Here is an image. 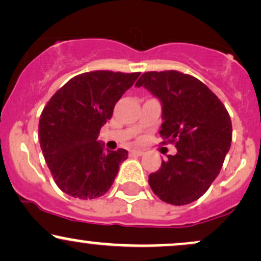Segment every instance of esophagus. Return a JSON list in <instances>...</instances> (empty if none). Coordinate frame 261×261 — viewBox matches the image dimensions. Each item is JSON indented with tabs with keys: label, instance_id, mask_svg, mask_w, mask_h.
Here are the masks:
<instances>
[{
	"label": "esophagus",
	"instance_id": "esophagus-1",
	"mask_svg": "<svg viewBox=\"0 0 261 261\" xmlns=\"http://www.w3.org/2000/svg\"><path fill=\"white\" fill-rule=\"evenodd\" d=\"M143 153H144L143 150H141V149H134V150H131L130 154L134 156H141V155H143Z\"/></svg>",
	"mask_w": 261,
	"mask_h": 261
}]
</instances>
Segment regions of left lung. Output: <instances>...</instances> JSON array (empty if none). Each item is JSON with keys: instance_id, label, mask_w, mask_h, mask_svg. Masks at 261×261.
Here are the masks:
<instances>
[{"instance_id": "1", "label": "left lung", "mask_w": 261, "mask_h": 261, "mask_svg": "<svg viewBox=\"0 0 261 261\" xmlns=\"http://www.w3.org/2000/svg\"><path fill=\"white\" fill-rule=\"evenodd\" d=\"M162 103L161 136L175 143L148 182L155 196L185 205L208 191L231 147V118L220 99L192 75L176 70L147 71L137 80Z\"/></svg>"}]
</instances>
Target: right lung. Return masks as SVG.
<instances>
[{
    "mask_svg": "<svg viewBox=\"0 0 261 261\" xmlns=\"http://www.w3.org/2000/svg\"><path fill=\"white\" fill-rule=\"evenodd\" d=\"M140 73L96 70L74 76L48 100L39 121L45 161L57 186L74 198L93 199L107 193L127 150L105 149L97 141L112 118L115 103Z\"/></svg>",
    "mask_w": 261,
    "mask_h": 261,
    "instance_id": "right-lung-1",
    "label": "right lung"
}]
</instances>
